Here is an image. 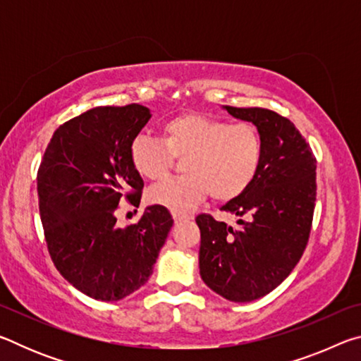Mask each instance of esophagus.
Masks as SVG:
<instances>
[{
  "mask_svg": "<svg viewBox=\"0 0 361 361\" xmlns=\"http://www.w3.org/2000/svg\"><path fill=\"white\" fill-rule=\"evenodd\" d=\"M172 216L176 223L178 221H183V219H189L191 218V215L189 213H183V212H172Z\"/></svg>",
  "mask_w": 361,
  "mask_h": 361,
  "instance_id": "esophagus-1",
  "label": "esophagus"
}]
</instances>
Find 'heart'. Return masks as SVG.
Segmentation results:
<instances>
[{"instance_id":"heart-1","label":"heart","mask_w":361,"mask_h":361,"mask_svg":"<svg viewBox=\"0 0 361 361\" xmlns=\"http://www.w3.org/2000/svg\"><path fill=\"white\" fill-rule=\"evenodd\" d=\"M185 157L180 178H169L148 192L151 204L186 210L210 192L218 202L239 197L259 175L264 142L253 124L199 113L173 116L162 124L161 138L137 135L130 143V162L146 180H161Z\"/></svg>"}]
</instances>
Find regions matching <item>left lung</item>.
I'll return each instance as SVG.
<instances>
[{"label":"left lung","instance_id":"8db88e82","mask_svg":"<svg viewBox=\"0 0 361 361\" xmlns=\"http://www.w3.org/2000/svg\"><path fill=\"white\" fill-rule=\"evenodd\" d=\"M253 122L264 142L259 175L221 210L239 228L202 213L199 267L207 286L229 301L266 296L290 276L309 242L317 199V159L290 119L264 108L224 106Z\"/></svg>","mask_w":361,"mask_h":361}]
</instances>
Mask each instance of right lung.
Instances as JSON below:
<instances>
[{
    "instance_id": "right-lung-1",
    "label": "right lung",
    "mask_w": 361,
    "mask_h": 361,
    "mask_svg": "<svg viewBox=\"0 0 361 361\" xmlns=\"http://www.w3.org/2000/svg\"><path fill=\"white\" fill-rule=\"evenodd\" d=\"M149 109L97 106L66 121L38 169L39 215L49 255L63 279L99 301H119L148 282L173 219L151 205L138 223L116 228L121 200L138 207L143 180L130 143Z\"/></svg>"
}]
</instances>
